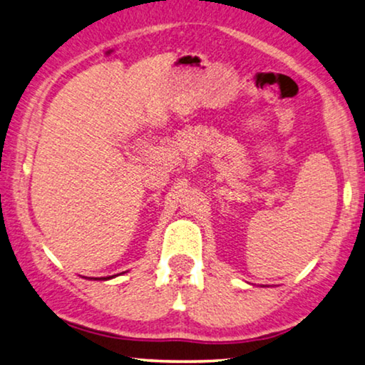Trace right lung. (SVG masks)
<instances>
[{
  "label": "right lung",
  "instance_id": "obj_1",
  "mask_svg": "<svg viewBox=\"0 0 365 365\" xmlns=\"http://www.w3.org/2000/svg\"><path fill=\"white\" fill-rule=\"evenodd\" d=\"M109 278H112V276H109Z\"/></svg>",
  "mask_w": 365,
  "mask_h": 365
}]
</instances>
